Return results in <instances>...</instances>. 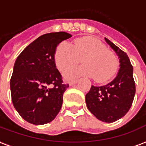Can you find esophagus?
I'll return each mask as SVG.
<instances>
[{"instance_id":"obj_1","label":"esophagus","mask_w":146,"mask_h":146,"mask_svg":"<svg viewBox=\"0 0 146 146\" xmlns=\"http://www.w3.org/2000/svg\"><path fill=\"white\" fill-rule=\"evenodd\" d=\"M78 82V80H71L69 82V85L70 86H73V85H75Z\"/></svg>"}]
</instances>
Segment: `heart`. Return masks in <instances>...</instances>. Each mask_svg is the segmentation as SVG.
<instances>
[{"mask_svg":"<svg viewBox=\"0 0 146 146\" xmlns=\"http://www.w3.org/2000/svg\"><path fill=\"white\" fill-rule=\"evenodd\" d=\"M82 57L84 64L76 66L65 71L64 76L68 80L80 76H93L97 82H106L117 72L119 61L116 56L108 50L102 42L90 36L76 39L71 44L61 42L56 48L54 62L60 71L76 64Z\"/></svg>","mask_w":146,"mask_h":146,"instance_id":"1","label":"heart"}]
</instances>
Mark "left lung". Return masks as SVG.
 I'll return each instance as SVG.
<instances>
[{
    "label": "left lung",
    "mask_w": 146,
    "mask_h": 146,
    "mask_svg": "<svg viewBox=\"0 0 146 146\" xmlns=\"http://www.w3.org/2000/svg\"><path fill=\"white\" fill-rule=\"evenodd\" d=\"M105 40L119 57V70L110 83L102 86H92L86 95V103L88 110L98 119L113 122L123 117L132 106L135 83L133 67L127 54L107 38Z\"/></svg>",
    "instance_id": "left-lung-1"
}]
</instances>
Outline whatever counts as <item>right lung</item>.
<instances>
[{"label":"right lung","mask_w":146,"mask_h":146,"mask_svg":"<svg viewBox=\"0 0 146 146\" xmlns=\"http://www.w3.org/2000/svg\"><path fill=\"white\" fill-rule=\"evenodd\" d=\"M71 36L66 32L43 34L17 56L10 83L11 99L27 122L43 125L60 112L69 84L56 68L54 53L59 43Z\"/></svg>","instance_id":"obj_1"}]
</instances>
